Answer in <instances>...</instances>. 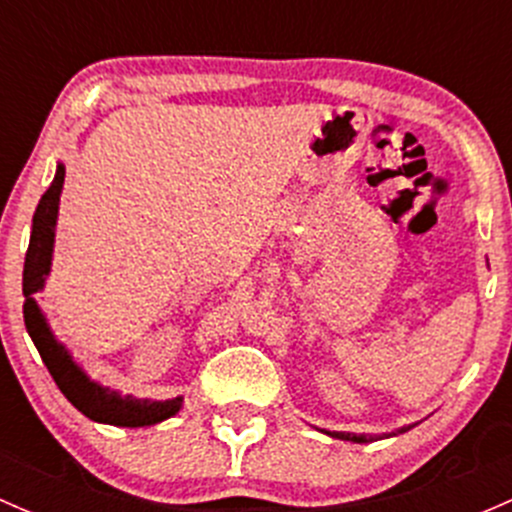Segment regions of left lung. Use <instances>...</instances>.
Returning <instances> with one entry per match:
<instances>
[{"instance_id":"obj_1","label":"left lung","mask_w":512,"mask_h":512,"mask_svg":"<svg viewBox=\"0 0 512 512\" xmlns=\"http://www.w3.org/2000/svg\"><path fill=\"white\" fill-rule=\"evenodd\" d=\"M409 428H411V426L399 428V433L409 431ZM324 433H329V436H332V438H342V441H354V443H369V441H374V436H364V433H347V431H324Z\"/></svg>"}]
</instances>
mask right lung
<instances>
[{
	"label": "right lung",
	"mask_w": 512,
	"mask_h": 512,
	"mask_svg": "<svg viewBox=\"0 0 512 512\" xmlns=\"http://www.w3.org/2000/svg\"><path fill=\"white\" fill-rule=\"evenodd\" d=\"M64 165H56L54 183L49 185L44 195H41L39 205L32 220V237H29L27 260H24V324L32 337L34 347L39 349L41 361L46 364L49 374L54 376L56 386L61 394L76 406L84 416L98 423H111V426H126V428H141L153 426V423L165 421V418L175 416L183 406V396H175L168 401H151V399H133V396H121L118 391H111L108 386L96 384L86 376L69 354V349L54 337L49 322H46L44 312L36 304L34 294L44 289L46 275L51 270V252H54V227L56 215H59V198L61 188H64Z\"/></svg>",
	"instance_id": "obj_1"
}]
</instances>
